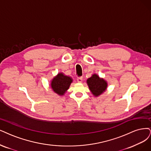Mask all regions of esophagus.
Masks as SVG:
<instances>
[{
	"instance_id": "34e87169",
	"label": "esophagus",
	"mask_w": 151,
	"mask_h": 151,
	"mask_svg": "<svg viewBox=\"0 0 151 151\" xmlns=\"http://www.w3.org/2000/svg\"><path fill=\"white\" fill-rule=\"evenodd\" d=\"M77 81L78 83H81L83 81V77H78Z\"/></svg>"
}]
</instances>
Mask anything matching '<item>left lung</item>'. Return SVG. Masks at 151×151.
<instances>
[{
    "instance_id": "left-lung-1",
    "label": "left lung",
    "mask_w": 151,
    "mask_h": 151,
    "mask_svg": "<svg viewBox=\"0 0 151 151\" xmlns=\"http://www.w3.org/2000/svg\"><path fill=\"white\" fill-rule=\"evenodd\" d=\"M86 82L91 93L96 97L103 93L108 86L107 81L99 78L96 74H93L87 80Z\"/></svg>"
}]
</instances>
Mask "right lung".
<instances>
[{
    "label": "right lung",
    "mask_w": 151,
    "mask_h": 151,
    "mask_svg": "<svg viewBox=\"0 0 151 151\" xmlns=\"http://www.w3.org/2000/svg\"><path fill=\"white\" fill-rule=\"evenodd\" d=\"M73 82L70 76L65 75L63 73H60L55 76L51 81V88L53 91L60 96L64 95Z\"/></svg>",
    "instance_id": "obj_1"
}]
</instances>
